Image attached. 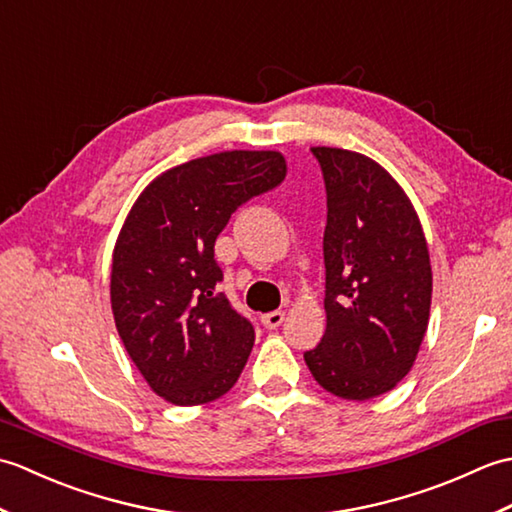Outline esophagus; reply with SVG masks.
Segmentation results:
<instances>
[{"instance_id":"34e87169","label":"esophagus","mask_w":512,"mask_h":512,"mask_svg":"<svg viewBox=\"0 0 512 512\" xmlns=\"http://www.w3.org/2000/svg\"><path fill=\"white\" fill-rule=\"evenodd\" d=\"M284 319H286V314L281 312V310H275V312L262 314V323H264V328H266V330H277L279 325L284 323Z\"/></svg>"}]
</instances>
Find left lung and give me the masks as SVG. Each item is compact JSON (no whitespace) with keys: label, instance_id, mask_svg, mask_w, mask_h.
Here are the masks:
<instances>
[{"label":"left lung","instance_id":"left-lung-1","mask_svg":"<svg viewBox=\"0 0 512 512\" xmlns=\"http://www.w3.org/2000/svg\"><path fill=\"white\" fill-rule=\"evenodd\" d=\"M312 154L328 193V325L303 358L325 391L369 400L409 374L427 332L433 290L427 239L407 193L378 162L339 147H312Z\"/></svg>","mask_w":512,"mask_h":512}]
</instances>
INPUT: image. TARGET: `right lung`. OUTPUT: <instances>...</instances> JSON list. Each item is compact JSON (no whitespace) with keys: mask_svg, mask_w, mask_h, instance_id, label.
<instances>
[{"mask_svg":"<svg viewBox=\"0 0 512 512\" xmlns=\"http://www.w3.org/2000/svg\"><path fill=\"white\" fill-rule=\"evenodd\" d=\"M286 178L279 151H222L162 173L138 195L112 255L116 330L138 372L180 407L231 389L255 330L217 292L215 239L231 215Z\"/></svg>","mask_w":512,"mask_h":512,"instance_id":"right-lung-1","label":"right lung"}]
</instances>
